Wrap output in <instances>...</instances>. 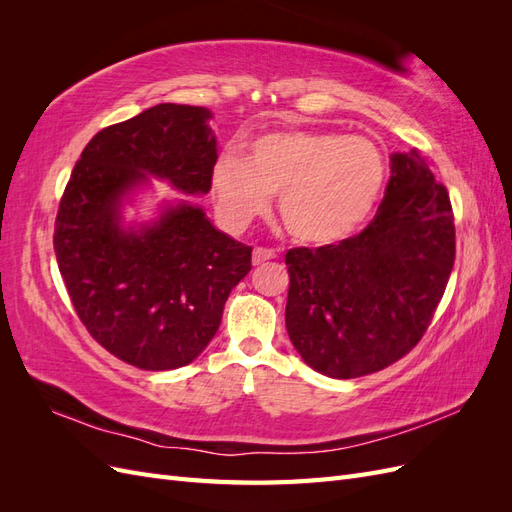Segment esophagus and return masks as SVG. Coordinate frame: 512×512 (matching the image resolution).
<instances>
[{"instance_id": "1", "label": "esophagus", "mask_w": 512, "mask_h": 512, "mask_svg": "<svg viewBox=\"0 0 512 512\" xmlns=\"http://www.w3.org/2000/svg\"><path fill=\"white\" fill-rule=\"evenodd\" d=\"M275 256H277L275 250H269V247H256L252 262H254V265H262V262H265V260H273Z\"/></svg>"}]
</instances>
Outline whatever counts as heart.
Masks as SVG:
<instances>
[{
  "label": "heart",
  "mask_w": 512,
  "mask_h": 512,
  "mask_svg": "<svg viewBox=\"0 0 512 512\" xmlns=\"http://www.w3.org/2000/svg\"><path fill=\"white\" fill-rule=\"evenodd\" d=\"M386 164L363 136L329 130L262 134L245 158L224 153L213 166V194L235 228L265 215L280 192V218L290 235L309 245L348 239L369 218L382 192Z\"/></svg>",
  "instance_id": "obj_1"
}]
</instances>
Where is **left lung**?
I'll list each match as a JSON object with an SVG mask.
<instances>
[{
  "instance_id": "obj_1",
  "label": "left lung",
  "mask_w": 512,
  "mask_h": 512,
  "mask_svg": "<svg viewBox=\"0 0 512 512\" xmlns=\"http://www.w3.org/2000/svg\"><path fill=\"white\" fill-rule=\"evenodd\" d=\"M288 337L329 378L374 374L427 331L455 265L451 198L418 151L393 153L376 218L359 235L286 254Z\"/></svg>"
}]
</instances>
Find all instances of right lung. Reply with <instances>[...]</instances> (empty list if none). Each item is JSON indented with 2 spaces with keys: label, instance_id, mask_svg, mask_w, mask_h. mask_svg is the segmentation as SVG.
<instances>
[{
  "label": "right lung",
  "instance_id": "right-lung-1",
  "mask_svg": "<svg viewBox=\"0 0 512 512\" xmlns=\"http://www.w3.org/2000/svg\"><path fill=\"white\" fill-rule=\"evenodd\" d=\"M211 117L205 106L166 102L100 130L61 196L53 245L70 301L91 337L138 369L192 363L252 269V247L215 228L194 198L165 201L153 221L122 222V205L149 176L186 196L211 190Z\"/></svg>",
  "mask_w": 512,
  "mask_h": 512
}]
</instances>
